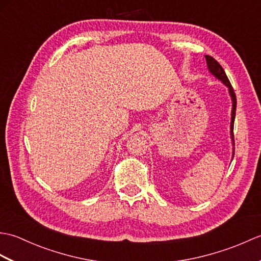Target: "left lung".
I'll return each instance as SVG.
<instances>
[{"instance_id": "left-lung-1", "label": "left lung", "mask_w": 261, "mask_h": 261, "mask_svg": "<svg viewBox=\"0 0 261 261\" xmlns=\"http://www.w3.org/2000/svg\"><path fill=\"white\" fill-rule=\"evenodd\" d=\"M205 59H206V64H207V68L211 71V74L214 75L216 79L220 80L221 82L223 83V84L229 88V93H230V96L232 98V113H231V126H230V134H231V139H232V143H233L234 146V136H233V124H234V118H236V109H237V97H236V93L233 91V87H232L231 83L228 79V76H226L224 69L222 68V66H221L216 60L211 57V56H205ZM232 157L234 156V148H233V152H232Z\"/></svg>"}]
</instances>
